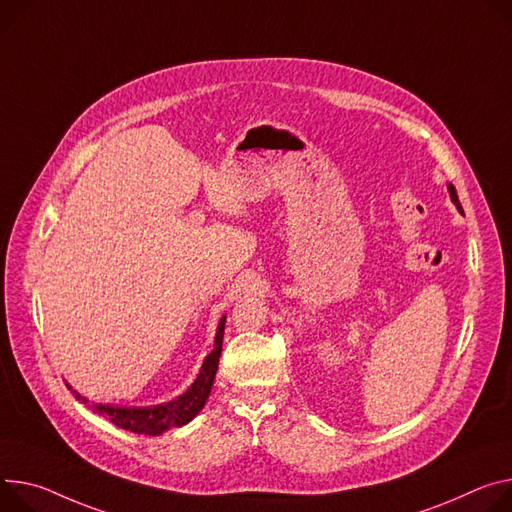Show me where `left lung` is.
Listing matches in <instances>:
<instances>
[{"instance_id": "left-lung-1", "label": "left lung", "mask_w": 512, "mask_h": 512, "mask_svg": "<svg viewBox=\"0 0 512 512\" xmlns=\"http://www.w3.org/2000/svg\"><path fill=\"white\" fill-rule=\"evenodd\" d=\"M449 196H451V200H453V204L459 208V200H457V192H455V188H453V185L449 183ZM461 210V208H459Z\"/></svg>"}]
</instances>
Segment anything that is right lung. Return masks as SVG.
Returning a JSON list of instances; mask_svg holds the SVG:
<instances>
[{"mask_svg": "<svg viewBox=\"0 0 512 512\" xmlns=\"http://www.w3.org/2000/svg\"><path fill=\"white\" fill-rule=\"evenodd\" d=\"M224 322H226V316H222L218 322L214 349L206 355L196 382L175 400L157 404V406H112V404L96 402L89 408L98 414L108 416L110 423H114L116 427L126 429L130 433H138V435H161L171 427L188 425L192 418L204 408V404L210 396V390H212V384L216 378L220 351H222ZM69 390H71V386H69ZM73 394L81 402H87V398H83L81 394H77V392H73Z\"/></svg>", "mask_w": 512, "mask_h": 512, "instance_id": "1", "label": "right lung"}]
</instances>
